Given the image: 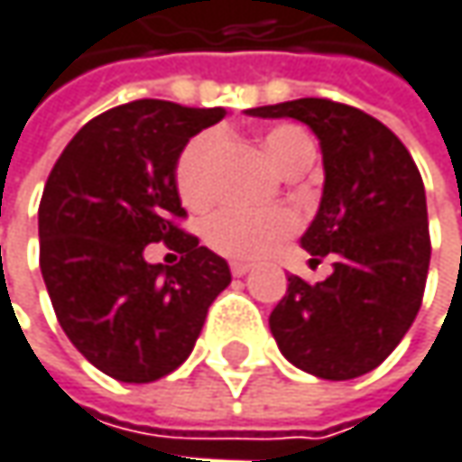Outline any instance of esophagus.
Masks as SVG:
<instances>
[{
    "instance_id": "34e87169",
    "label": "esophagus",
    "mask_w": 462,
    "mask_h": 462,
    "mask_svg": "<svg viewBox=\"0 0 462 462\" xmlns=\"http://www.w3.org/2000/svg\"><path fill=\"white\" fill-rule=\"evenodd\" d=\"M230 273L235 277H243V274L251 273V264L248 262H230Z\"/></svg>"
}]
</instances>
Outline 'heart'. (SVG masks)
Here are the masks:
<instances>
[{
	"instance_id": "obj_1",
	"label": "heart",
	"mask_w": 462,
	"mask_h": 462,
	"mask_svg": "<svg viewBox=\"0 0 462 462\" xmlns=\"http://www.w3.org/2000/svg\"><path fill=\"white\" fill-rule=\"evenodd\" d=\"M264 147L274 163L291 174L299 166H312L315 143L296 124H274L264 132ZM222 150V134L217 129L198 132L182 145L174 161V185L189 208H206L217 195V158ZM299 219L288 208L248 211L227 206L217 211L206 227V245L227 259H256L270 254L280 240L293 235Z\"/></svg>"
}]
</instances>
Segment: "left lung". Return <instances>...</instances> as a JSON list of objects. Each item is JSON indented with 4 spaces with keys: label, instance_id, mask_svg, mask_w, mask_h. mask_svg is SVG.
Wrapping results in <instances>:
<instances>
[{
    "label": "left lung",
    "instance_id": "8db88e82",
    "mask_svg": "<svg viewBox=\"0 0 462 462\" xmlns=\"http://www.w3.org/2000/svg\"><path fill=\"white\" fill-rule=\"evenodd\" d=\"M304 121L319 140L325 188L301 245L333 259L322 282L288 277L270 315L280 352L325 381L370 373L397 349L420 310L431 235L420 171L378 118L328 97L251 107Z\"/></svg>",
    "mask_w": 462,
    "mask_h": 462
}]
</instances>
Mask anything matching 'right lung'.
Returning <instances> with one entry per match:
<instances>
[{
    "mask_svg": "<svg viewBox=\"0 0 462 462\" xmlns=\"http://www.w3.org/2000/svg\"><path fill=\"white\" fill-rule=\"evenodd\" d=\"M222 107L134 100L84 124L52 166L39 203V267L58 322L97 370L150 383L192 352L227 262L180 227L188 217L174 161ZM180 254L147 265L144 245Z\"/></svg>",
    "mask_w": 462,
    "mask_h": 462,
    "instance_id": "right-lung-1",
    "label": "right lung"
}]
</instances>
